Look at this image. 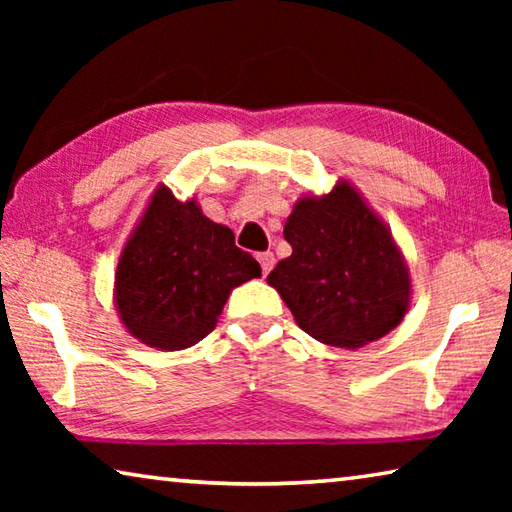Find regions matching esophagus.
Instances as JSON below:
<instances>
[{"mask_svg": "<svg viewBox=\"0 0 512 512\" xmlns=\"http://www.w3.org/2000/svg\"><path fill=\"white\" fill-rule=\"evenodd\" d=\"M257 262L262 264V273L268 275V273H271L273 264H275V257H273V253H259L257 255Z\"/></svg>", "mask_w": 512, "mask_h": 512, "instance_id": "esophagus-1", "label": "esophagus"}]
</instances>
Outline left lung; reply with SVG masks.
<instances>
[{
    "instance_id": "left-lung-1",
    "label": "left lung",
    "mask_w": 512,
    "mask_h": 512,
    "mask_svg": "<svg viewBox=\"0 0 512 512\" xmlns=\"http://www.w3.org/2000/svg\"><path fill=\"white\" fill-rule=\"evenodd\" d=\"M293 253L266 282L316 341L361 348L400 323L409 271L391 232L341 180L323 198H300L284 223Z\"/></svg>"
}]
</instances>
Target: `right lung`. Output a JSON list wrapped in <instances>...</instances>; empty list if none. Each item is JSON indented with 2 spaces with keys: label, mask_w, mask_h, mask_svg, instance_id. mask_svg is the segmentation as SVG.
<instances>
[{
  "label": "right lung",
  "mask_w": 512,
  "mask_h": 512,
  "mask_svg": "<svg viewBox=\"0 0 512 512\" xmlns=\"http://www.w3.org/2000/svg\"><path fill=\"white\" fill-rule=\"evenodd\" d=\"M259 275L230 228L160 187L121 253L117 309L135 339L185 350L212 332L230 291Z\"/></svg>",
  "instance_id": "add662e5"
}]
</instances>
